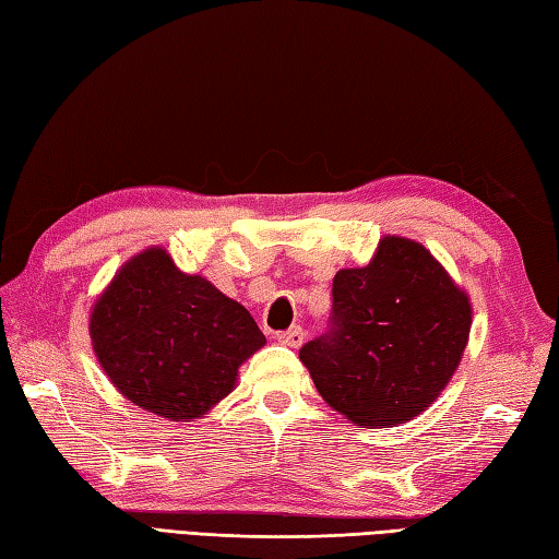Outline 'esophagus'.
<instances>
[{
    "label": "esophagus",
    "mask_w": 559,
    "mask_h": 559,
    "mask_svg": "<svg viewBox=\"0 0 559 559\" xmlns=\"http://www.w3.org/2000/svg\"><path fill=\"white\" fill-rule=\"evenodd\" d=\"M302 338H305V331L298 324L286 329V331H278V334H276V341L283 343V346H290V348H298L300 343H302Z\"/></svg>",
    "instance_id": "esophagus-1"
}]
</instances>
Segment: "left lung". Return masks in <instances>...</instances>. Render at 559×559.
Masks as SVG:
<instances>
[{"mask_svg": "<svg viewBox=\"0 0 559 559\" xmlns=\"http://www.w3.org/2000/svg\"><path fill=\"white\" fill-rule=\"evenodd\" d=\"M329 331L300 360L331 408L355 425L394 427L423 413L456 372L471 300L408 237L386 235L362 269H341Z\"/></svg>", "mask_w": 559, "mask_h": 559, "instance_id": "obj_1", "label": "left lung"}]
</instances>
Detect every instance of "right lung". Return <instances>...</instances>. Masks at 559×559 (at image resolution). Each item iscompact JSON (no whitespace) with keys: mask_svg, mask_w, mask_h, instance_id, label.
<instances>
[{"mask_svg":"<svg viewBox=\"0 0 559 559\" xmlns=\"http://www.w3.org/2000/svg\"><path fill=\"white\" fill-rule=\"evenodd\" d=\"M88 331L120 394L175 423L204 418L235 389L237 367L266 343L240 302L182 273L160 247L117 271Z\"/></svg>","mask_w":559,"mask_h":559,"instance_id":"obj_1","label":"right lung"}]
</instances>
